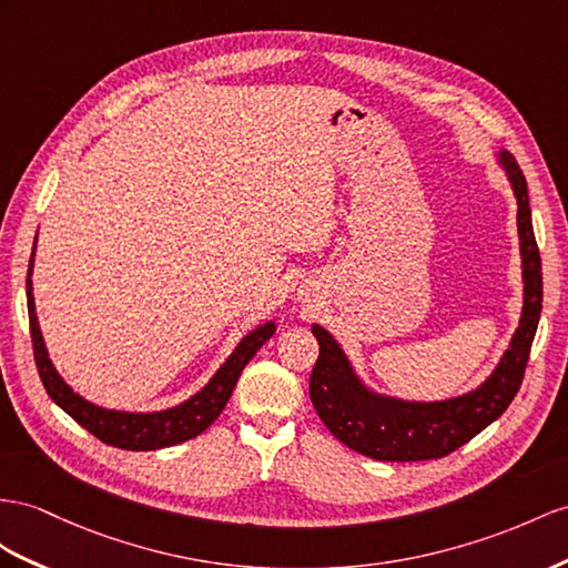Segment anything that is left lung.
<instances>
[{
    "label": "left lung",
    "mask_w": 568,
    "mask_h": 568,
    "mask_svg": "<svg viewBox=\"0 0 568 568\" xmlns=\"http://www.w3.org/2000/svg\"><path fill=\"white\" fill-rule=\"evenodd\" d=\"M501 165L511 180L518 201V237L526 295H523V314L511 347L504 353L499 367L483 386L465 396L439 403H410L376 396L357 379L351 362L331 333L322 326H312L318 341V357L310 376L314 410L338 442L362 456L398 463L444 458L491 425L518 394L542 312V266L530 221L526 178L511 153H501Z\"/></svg>",
    "instance_id": "1"
}]
</instances>
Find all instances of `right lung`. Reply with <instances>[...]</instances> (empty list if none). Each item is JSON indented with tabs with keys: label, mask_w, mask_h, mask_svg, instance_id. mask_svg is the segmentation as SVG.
I'll use <instances>...</instances> for the list:
<instances>
[{
	"label": "right lung",
	"mask_w": 568,
	"mask_h": 568,
	"mask_svg": "<svg viewBox=\"0 0 568 568\" xmlns=\"http://www.w3.org/2000/svg\"><path fill=\"white\" fill-rule=\"evenodd\" d=\"M31 271H33V258H31V266H28L26 297H28V322H31L36 367H38L42 386H45L48 396L60 405L67 415L74 417L83 429H89L103 444L118 446L124 450L165 448V446L182 444L186 439H194V436H199L203 429H209L215 423V417L223 413L225 403L232 396V388H235L242 369L246 367V362H250L258 353V347L275 333L273 322L252 331L250 336L235 347V353L225 359V365L215 372L213 379L203 386L196 396L178 405V408H170L163 413L105 410V408H98V405L89 400H83L79 394H74V390L62 382V376L52 367L45 343H42L38 316H36Z\"/></svg>",
	"instance_id": "obj_1"
}]
</instances>
